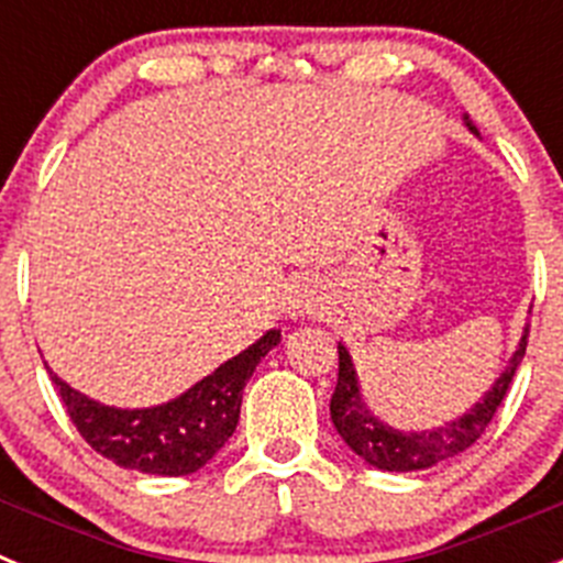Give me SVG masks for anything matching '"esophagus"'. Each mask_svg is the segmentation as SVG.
<instances>
[{
    "label": "esophagus",
    "instance_id": "1",
    "mask_svg": "<svg viewBox=\"0 0 563 563\" xmlns=\"http://www.w3.org/2000/svg\"><path fill=\"white\" fill-rule=\"evenodd\" d=\"M292 316H312V312L321 310V298L316 296L312 287H301V290L292 296Z\"/></svg>",
    "mask_w": 563,
    "mask_h": 563
}]
</instances>
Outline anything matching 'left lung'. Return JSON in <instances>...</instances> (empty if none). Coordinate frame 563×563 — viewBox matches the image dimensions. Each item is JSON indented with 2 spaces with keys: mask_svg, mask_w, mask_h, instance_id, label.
Here are the masks:
<instances>
[{
  "mask_svg": "<svg viewBox=\"0 0 563 563\" xmlns=\"http://www.w3.org/2000/svg\"><path fill=\"white\" fill-rule=\"evenodd\" d=\"M462 123L467 126V132L482 137L479 129L474 126V121L467 114H462ZM527 332H530V327L525 324L519 343H516V352L510 355L507 366L471 409H465L454 420L442 422V426H431V429L420 431H406L397 429V426H389V422L380 420L369 409V402L363 397L355 361H352L350 350L338 341V386L330 402L332 426L341 434V440L366 465L377 467V471L409 474V471H426V467L440 465V462L471 449L485 434L487 422L494 420L496 409L505 400L507 389H510V380H514L516 369H519L521 357H525Z\"/></svg>",
  "mask_w": 563,
  "mask_h": 563,
  "instance_id": "1",
  "label": "left lung"
}]
</instances>
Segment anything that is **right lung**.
<instances>
[{"label":"right lung","instance_id":"right-lung-1","mask_svg":"<svg viewBox=\"0 0 563 563\" xmlns=\"http://www.w3.org/2000/svg\"><path fill=\"white\" fill-rule=\"evenodd\" d=\"M278 343L282 330L273 327L183 395L143 409L107 406L73 389L47 363L44 366L67 406L69 420L98 454L141 474L188 476L208 465L231 440L242 409V391L262 357Z\"/></svg>","mask_w":563,"mask_h":563}]
</instances>
